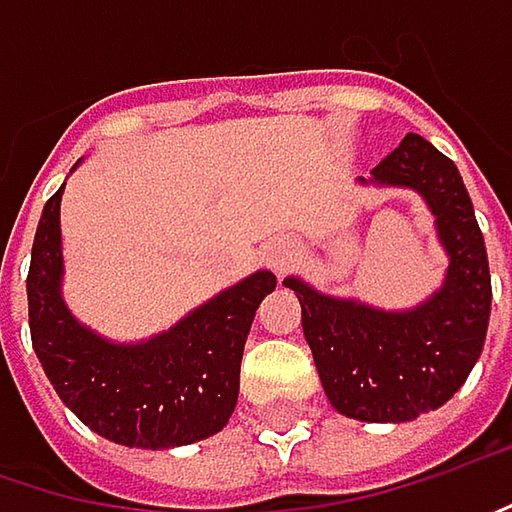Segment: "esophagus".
Segmentation results:
<instances>
[{"mask_svg": "<svg viewBox=\"0 0 512 512\" xmlns=\"http://www.w3.org/2000/svg\"><path fill=\"white\" fill-rule=\"evenodd\" d=\"M262 259H265V265H268L271 271H282V268L288 265V259H291V247L282 244V241H274V244H268V247L262 250Z\"/></svg>", "mask_w": 512, "mask_h": 512, "instance_id": "34e87169", "label": "esophagus"}]
</instances>
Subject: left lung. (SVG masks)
<instances>
[{
	"instance_id": "left-lung-1",
	"label": "left lung",
	"mask_w": 512,
	"mask_h": 512,
	"mask_svg": "<svg viewBox=\"0 0 512 512\" xmlns=\"http://www.w3.org/2000/svg\"><path fill=\"white\" fill-rule=\"evenodd\" d=\"M358 183L420 195L449 256L443 285L405 311L332 297L300 276H285V288L300 300L303 335L332 408L349 420L411 422L446 405L481 358L493 306L487 247L457 165L417 133Z\"/></svg>"
}]
</instances>
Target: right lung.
Listing matches in <instances>:
<instances>
[{"instance_id":"right-lung-1","label":"right lung","mask_w":512,"mask_h":512,"mask_svg":"<svg viewBox=\"0 0 512 512\" xmlns=\"http://www.w3.org/2000/svg\"><path fill=\"white\" fill-rule=\"evenodd\" d=\"M60 198L63 186L43 206L25 288L31 344L63 405L130 449H174L218 434L236 411L244 341L276 276H244L160 335L116 344L63 300Z\"/></svg>"}]
</instances>
